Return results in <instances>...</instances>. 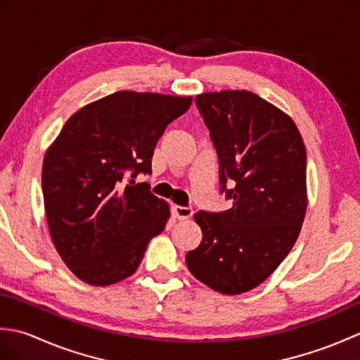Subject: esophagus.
<instances>
[{"label": "esophagus", "mask_w": 360, "mask_h": 360, "mask_svg": "<svg viewBox=\"0 0 360 360\" xmlns=\"http://www.w3.org/2000/svg\"><path fill=\"white\" fill-rule=\"evenodd\" d=\"M173 215L176 217V219L184 221V219L192 218L193 209L192 207H182V205H174V207H173Z\"/></svg>", "instance_id": "34e87169"}]
</instances>
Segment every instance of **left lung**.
<instances>
[{"instance_id": "obj_1", "label": "left lung", "mask_w": 360, "mask_h": 360, "mask_svg": "<svg viewBox=\"0 0 360 360\" xmlns=\"http://www.w3.org/2000/svg\"><path fill=\"white\" fill-rule=\"evenodd\" d=\"M195 103L210 129L219 182L232 200L198 212L202 240L187 252L188 271L219 294L257 288L277 269L302 231L308 207L307 148L294 120L248 89L202 93Z\"/></svg>"}]
</instances>
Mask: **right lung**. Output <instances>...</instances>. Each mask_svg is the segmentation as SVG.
<instances>
[{
    "label": "right lung",
    "mask_w": 360,
    "mask_h": 360,
    "mask_svg": "<svg viewBox=\"0 0 360 360\" xmlns=\"http://www.w3.org/2000/svg\"><path fill=\"white\" fill-rule=\"evenodd\" d=\"M192 96L117 91L82 106L46 150L44 212L53 246L79 280L108 286L139 267L170 205L134 178ZM132 173L129 183L124 178Z\"/></svg>",
    "instance_id": "right-lung-1"
}]
</instances>
